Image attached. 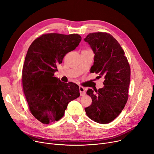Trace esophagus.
<instances>
[{"label": "esophagus", "mask_w": 154, "mask_h": 154, "mask_svg": "<svg viewBox=\"0 0 154 154\" xmlns=\"http://www.w3.org/2000/svg\"><path fill=\"white\" fill-rule=\"evenodd\" d=\"M79 91L80 93H81V96H83L85 94V89L82 86H79Z\"/></svg>", "instance_id": "1"}]
</instances>
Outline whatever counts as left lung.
<instances>
[{
  "instance_id": "1",
  "label": "left lung",
  "mask_w": 154,
  "mask_h": 154,
  "mask_svg": "<svg viewBox=\"0 0 154 154\" xmlns=\"http://www.w3.org/2000/svg\"><path fill=\"white\" fill-rule=\"evenodd\" d=\"M84 41L94 54L91 72L104 78L103 88L87 91L92 103L85 111L93 121L107 124L119 116L128 100L130 67L122 46L111 35L90 33Z\"/></svg>"
}]
</instances>
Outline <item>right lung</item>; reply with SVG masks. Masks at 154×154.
I'll return each instance as SVG.
<instances>
[{"label": "right lung", "mask_w": 154, "mask_h": 154, "mask_svg": "<svg viewBox=\"0 0 154 154\" xmlns=\"http://www.w3.org/2000/svg\"><path fill=\"white\" fill-rule=\"evenodd\" d=\"M77 34L43 35L30 45L23 68V87L32 115L44 124L62 118L68 104L80 96L75 83H64L55 76L57 65L81 41Z\"/></svg>", "instance_id": "add662e5"}]
</instances>
